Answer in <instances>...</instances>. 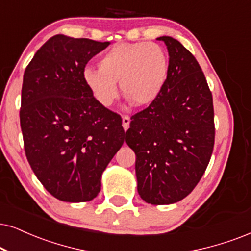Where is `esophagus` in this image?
Segmentation results:
<instances>
[{"label":"esophagus","mask_w":251,"mask_h":251,"mask_svg":"<svg viewBox=\"0 0 251 251\" xmlns=\"http://www.w3.org/2000/svg\"><path fill=\"white\" fill-rule=\"evenodd\" d=\"M129 123H131V119H129L128 116H124L123 117V127L125 131H127L129 127Z\"/></svg>","instance_id":"esophagus-1"}]
</instances>
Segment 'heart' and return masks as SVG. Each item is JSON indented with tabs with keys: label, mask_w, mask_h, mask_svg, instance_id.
<instances>
[{
	"label": "heart",
	"mask_w": 251,
	"mask_h": 251,
	"mask_svg": "<svg viewBox=\"0 0 251 251\" xmlns=\"http://www.w3.org/2000/svg\"><path fill=\"white\" fill-rule=\"evenodd\" d=\"M98 65L100 68H84L82 75L89 90L104 106H110L118 97V81L124 95L135 105H149L161 94L169 73L164 50L149 41L117 44Z\"/></svg>",
	"instance_id": "heart-1"
}]
</instances>
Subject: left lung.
<instances>
[{"mask_svg": "<svg viewBox=\"0 0 251 251\" xmlns=\"http://www.w3.org/2000/svg\"><path fill=\"white\" fill-rule=\"evenodd\" d=\"M169 73L158 97L132 116L126 144L135 153L138 192L146 202L168 205L192 192L214 146L212 93L195 56L163 36Z\"/></svg>", "mask_w": 251, "mask_h": 251, "instance_id": "left-lung-1", "label": "left lung"}]
</instances>
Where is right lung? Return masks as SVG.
I'll use <instances>...</instances> for the list:
<instances>
[{"label": "right lung", "mask_w": 251, "mask_h": 251, "mask_svg": "<svg viewBox=\"0 0 251 251\" xmlns=\"http://www.w3.org/2000/svg\"><path fill=\"white\" fill-rule=\"evenodd\" d=\"M109 45L56 34L24 72L20 118L25 155L59 201H93L103 171L124 144L122 117L98 102L82 75L89 60Z\"/></svg>", "instance_id": "right-lung-1"}]
</instances>
